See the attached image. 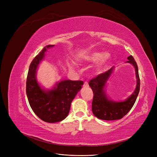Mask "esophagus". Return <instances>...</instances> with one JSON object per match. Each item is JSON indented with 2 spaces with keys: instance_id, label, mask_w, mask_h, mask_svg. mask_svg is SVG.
Returning <instances> with one entry per match:
<instances>
[{
  "instance_id": "esophagus-1",
  "label": "esophagus",
  "mask_w": 157,
  "mask_h": 157,
  "mask_svg": "<svg viewBox=\"0 0 157 157\" xmlns=\"http://www.w3.org/2000/svg\"><path fill=\"white\" fill-rule=\"evenodd\" d=\"M84 87H86V86H88V82H84Z\"/></svg>"
}]
</instances>
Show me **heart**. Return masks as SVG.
Listing matches in <instances>:
<instances>
[{
    "instance_id": "b5f03b06",
    "label": "heart",
    "mask_w": 157,
    "mask_h": 157,
    "mask_svg": "<svg viewBox=\"0 0 157 157\" xmlns=\"http://www.w3.org/2000/svg\"><path fill=\"white\" fill-rule=\"evenodd\" d=\"M110 59V55L108 53H104L103 54L100 52H92L84 56L80 61L82 62L94 63L100 59V67H103Z\"/></svg>"
}]
</instances>
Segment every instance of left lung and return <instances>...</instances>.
I'll return each instance as SVG.
<instances>
[{
    "label": "left lung",
    "instance_id": "left-lung-1",
    "mask_svg": "<svg viewBox=\"0 0 157 157\" xmlns=\"http://www.w3.org/2000/svg\"><path fill=\"white\" fill-rule=\"evenodd\" d=\"M128 61L126 62L132 64L135 68L137 85L134 93L125 101L117 102L110 100L107 97L106 93L104 90L106 82L115 68L114 67L90 80L89 86L91 87L94 94L92 110L94 115L99 119L105 121L121 119L131 110L133 105H134L140 92V80L138 68L135 59L132 56H128Z\"/></svg>",
    "mask_w": 157,
    "mask_h": 157
}]
</instances>
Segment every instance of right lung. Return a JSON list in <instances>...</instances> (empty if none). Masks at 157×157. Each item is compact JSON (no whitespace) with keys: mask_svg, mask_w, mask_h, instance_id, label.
I'll return each mask as SVG.
<instances>
[{"mask_svg":"<svg viewBox=\"0 0 157 157\" xmlns=\"http://www.w3.org/2000/svg\"><path fill=\"white\" fill-rule=\"evenodd\" d=\"M54 46H46L33 59L26 82V94L32 110L42 121L49 123L61 121L67 117L71 102L84 84L82 80H65L56 83L52 90H46L39 86L36 78L37 67L46 49Z\"/></svg>","mask_w":157,"mask_h":157,"instance_id":"obj_1","label":"right lung"}]
</instances>
